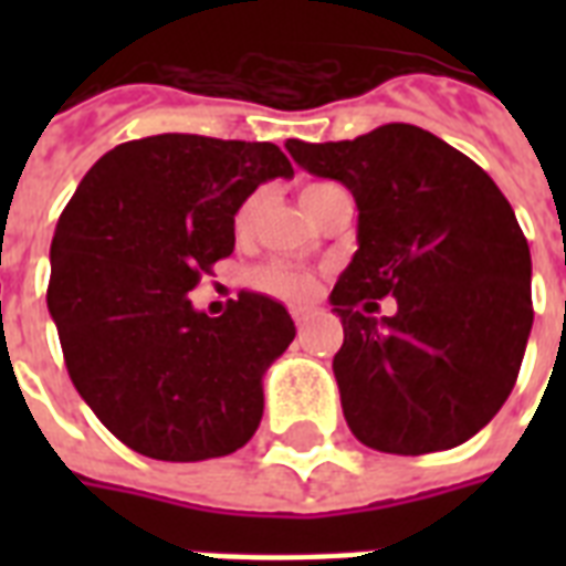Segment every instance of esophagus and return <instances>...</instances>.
I'll return each mask as SVG.
<instances>
[{
    "instance_id": "1",
    "label": "esophagus",
    "mask_w": 566,
    "mask_h": 566,
    "mask_svg": "<svg viewBox=\"0 0 566 566\" xmlns=\"http://www.w3.org/2000/svg\"><path fill=\"white\" fill-rule=\"evenodd\" d=\"M308 319H311V311H305V308L293 311V323H296V328H300V332L308 326Z\"/></svg>"
}]
</instances>
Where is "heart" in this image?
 <instances>
[{
    "mask_svg": "<svg viewBox=\"0 0 566 566\" xmlns=\"http://www.w3.org/2000/svg\"><path fill=\"white\" fill-rule=\"evenodd\" d=\"M319 188H326V185H308V188L302 190V202ZM255 213L258 199L255 196H249L247 202L234 211V234H238V238H247L249 231H252V226H255ZM249 287L282 302H308L311 296L317 293V275L311 273V270H305V266L264 264L255 266V270L249 273Z\"/></svg>",
    "mask_w": 566,
    "mask_h": 566,
    "instance_id": "heart-1",
    "label": "heart"
}]
</instances>
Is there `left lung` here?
Wrapping results in <instances>:
<instances>
[{"label": "left lung", "mask_w": 566, "mask_h": 566, "mask_svg": "<svg viewBox=\"0 0 566 566\" xmlns=\"http://www.w3.org/2000/svg\"><path fill=\"white\" fill-rule=\"evenodd\" d=\"M293 161L353 190L358 252L332 291L335 378L349 429L394 455L452 449L517 381L532 332V255L493 179L431 132L387 123ZM397 296L394 318H373Z\"/></svg>", "instance_id": "8db88e82"}]
</instances>
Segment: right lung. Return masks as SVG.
<instances>
[{
  "mask_svg": "<svg viewBox=\"0 0 566 566\" xmlns=\"http://www.w3.org/2000/svg\"><path fill=\"white\" fill-rule=\"evenodd\" d=\"M275 176H293L275 144L140 137L102 155L57 220L46 305L66 373L140 455L205 461L255 434L291 314L240 293L208 317L190 291L231 255L234 211Z\"/></svg>",
  "mask_w": 566,
  "mask_h": 566,
  "instance_id": "add662e5",
  "label": "right lung"
}]
</instances>
